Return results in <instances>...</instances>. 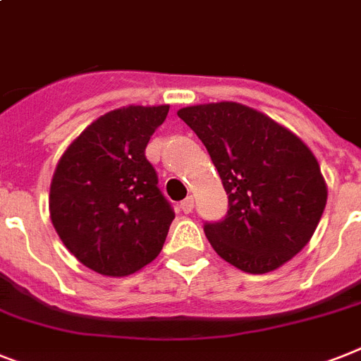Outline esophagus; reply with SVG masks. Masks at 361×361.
Returning <instances> with one entry per match:
<instances>
[{
  "mask_svg": "<svg viewBox=\"0 0 361 361\" xmlns=\"http://www.w3.org/2000/svg\"><path fill=\"white\" fill-rule=\"evenodd\" d=\"M180 209L183 211V213H190V211L195 209V198H192V196H187L185 200L180 204Z\"/></svg>",
  "mask_w": 361,
  "mask_h": 361,
  "instance_id": "1",
  "label": "esophagus"
}]
</instances>
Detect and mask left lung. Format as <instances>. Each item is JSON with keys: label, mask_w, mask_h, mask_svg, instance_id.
<instances>
[{"label": "left lung", "mask_w": 361, "mask_h": 361, "mask_svg": "<svg viewBox=\"0 0 361 361\" xmlns=\"http://www.w3.org/2000/svg\"><path fill=\"white\" fill-rule=\"evenodd\" d=\"M207 148L228 195V213L206 222L211 247L237 269L265 274L306 247L326 206L315 155L267 114L235 102L178 111Z\"/></svg>", "instance_id": "1"}]
</instances>
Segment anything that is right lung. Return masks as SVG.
<instances>
[{
  "instance_id": "obj_1",
  "label": "right lung",
  "mask_w": 361,
  "mask_h": 361,
  "mask_svg": "<svg viewBox=\"0 0 361 361\" xmlns=\"http://www.w3.org/2000/svg\"><path fill=\"white\" fill-rule=\"evenodd\" d=\"M166 114L169 105L109 111L59 159L49 216L64 247L98 274H133L165 245L174 211L145 150Z\"/></svg>"
}]
</instances>
